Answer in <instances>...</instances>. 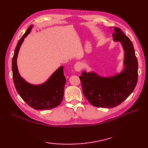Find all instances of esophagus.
Returning <instances> with one entry per match:
<instances>
[{
	"label": "esophagus",
	"mask_w": 148,
	"mask_h": 148,
	"mask_svg": "<svg viewBox=\"0 0 148 148\" xmlns=\"http://www.w3.org/2000/svg\"><path fill=\"white\" fill-rule=\"evenodd\" d=\"M82 64H81V62H77L76 64L74 65V69L76 71H80L81 69H82Z\"/></svg>",
	"instance_id": "1"
}]
</instances>
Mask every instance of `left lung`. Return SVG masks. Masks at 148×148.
<instances>
[{
	"instance_id": "left-lung-1",
	"label": "left lung",
	"mask_w": 148,
	"mask_h": 148,
	"mask_svg": "<svg viewBox=\"0 0 148 148\" xmlns=\"http://www.w3.org/2000/svg\"><path fill=\"white\" fill-rule=\"evenodd\" d=\"M111 28L114 40L121 41L125 50L124 71L109 78L84 71L79 76L84 95L91 104L99 108H111L120 104L132 93L138 79V62L132 42L119 28Z\"/></svg>"
}]
</instances>
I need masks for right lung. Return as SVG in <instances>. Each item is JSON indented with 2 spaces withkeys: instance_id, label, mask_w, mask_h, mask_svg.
<instances>
[{
  "instance_id": "1",
  "label": "right lung",
  "mask_w": 148,
  "mask_h": 148,
  "mask_svg": "<svg viewBox=\"0 0 148 148\" xmlns=\"http://www.w3.org/2000/svg\"><path fill=\"white\" fill-rule=\"evenodd\" d=\"M30 26L19 40L14 50L12 60V78L17 92L28 105L35 109H51L59 106L64 97V86L66 82L64 74V67L58 69L49 79L41 85L34 86L25 82L18 73L16 58L19 49L24 38L30 32Z\"/></svg>"
}]
</instances>
